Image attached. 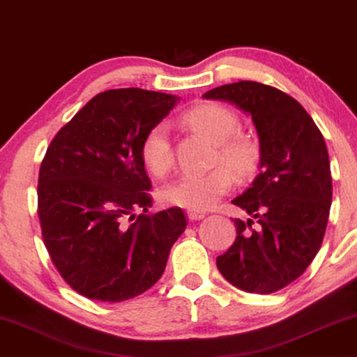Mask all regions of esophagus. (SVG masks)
I'll return each mask as SVG.
<instances>
[{
	"label": "esophagus",
	"mask_w": 357,
	"mask_h": 357,
	"mask_svg": "<svg viewBox=\"0 0 357 357\" xmlns=\"http://www.w3.org/2000/svg\"><path fill=\"white\" fill-rule=\"evenodd\" d=\"M188 218L189 220H201V218L206 217V212L202 211H188Z\"/></svg>",
	"instance_id": "obj_1"
}]
</instances>
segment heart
<instances>
[{
    "instance_id": "obj_1",
    "label": "heart",
    "mask_w": 357,
    "mask_h": 357,
    "mask_svg": "<svg viewBox=\"0 0 357 357\" xmlns=\"http://www.w3.org/2000/svg\"><path fill=\"white\" fill-rule=\"evenodd\" d=\"M188 122L212 142L218 144L217 160L245 176L255 169L256 146L250 140L235 137L240 122L231 111L215 104H204L188 112ZM142 163L151 174L163 176L173 165V145L168 122L155 123L140 145ZM234 186V174L225 166L207 173H184L161 189V201L168 206L206 211L215 206Z\"/></svg>"
}]
</instances>
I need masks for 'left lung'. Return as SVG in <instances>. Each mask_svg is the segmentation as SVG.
<instances>
[{
	"instance_id": "1",
	"label": "left lung",
	"mask_w": 357,
	"mask_h": 357,
	"mask_svg": "<svg viewBox=\"0 0 357 357\" xmlns=\"http://www.w3.org/2000/svg\"><path fill=\"white\" fill-rule=\"evenodd\" d=\"M204 98L243 111L259 140V174L231 201L250 218H235V243L217 268L241 291H281L301 278L325 236L333 194L325 139L296 99L268 84H223Z\"/></svg>"
}]
</instances>
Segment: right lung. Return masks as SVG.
<instances>
[{
  "label": "right lung",
  "mask_w": 357,
  "mask_h": 357,
  "mask_svg": "<svg viewBox=\"0 0 357 357\" xmlns=\"http://www.w3.org/2000/svg\"><path fill=\"white\" fill-rule=\"evenodd\" d=\"M178 102L140 88L104 91L47 149L37 188L42 236L61 278L84 297L122 302L149 291L186 230L181 208L146 213L151 183L140 158L146 132Z\"/></svg>",
  "instance_id": "right-lung-1"
}]
</instances>
